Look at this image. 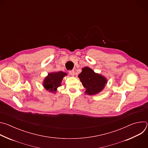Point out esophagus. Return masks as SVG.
Returning <instances> with one entry per match:
<instances>
[{
  "mask_svg": "<svg viewBox=\"0 0 148 148\" xmlns=\"http://www.w3.org/2000/svg\"><path fill=\"white\" fill-rule=\"evenodd\" d=\"M69 73L70 75H71V76H74L75 75V72H74V70H70Z\"/></svg>",
  "mask_w": 148,
  "mask_h": 148,
  "instance_id": "obj_1",
  "label": "esophagus"
}]
</instances>
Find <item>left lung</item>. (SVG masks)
<instances>
[{"label":"left lung","mask_w":148,"mask_h":148,"mask_svg":"<svg viewBox=\"0 0 148 148\" xmlns=\"http://www.w3.org/2000/svg\"><path fill=\"white\" fill-rule=\"evenodd\" d=\"M78 77L82 86L86 89L85 93L89 95H96L101 92L107 83V79L104 76L95 73L88 67L82 69Z\"/></svg>","instance_id":"obj_1"}]
</instances>
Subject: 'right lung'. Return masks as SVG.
Listing matches in <instances>:
<instances>
[{
    "mask_svg": "<svg viewBox=\"0 0 148 148\" xmlns=\"http://www.w3.org/2000/svg\"><path fill=\"white\" fill-rule=\"evenodd\" d=\"M67 75V73L62 71L49 73L43 82L44 88L49 92L55 94L57 91V88L61 86L63 78Z\"/></svg>",
    "mask_w": 148,
    "mask_h": 148,
    "instance_id": "1",
    "label": "right lung"
}]
</instances>
